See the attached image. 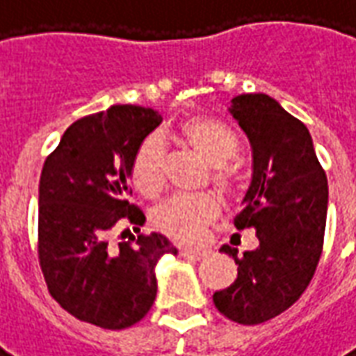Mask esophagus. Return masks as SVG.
I'll list each match as a JSON object with an SVG mask.
<instances>
[{"mask_svg": "<svg viewBox=\"0 0 356 356\" xmlns=\"http://www.w3.org/2000/svg\"><path fill=\"white\" fill-rule=\"evenodd\" d=\"M181 255L183 257H191V259H206L209 255L208 250H193V248H181Z\"/></svg>", "mask_w": 356, "mask_h": 356, "instance_id": "1", "label": "esophagus"}]
</instances>
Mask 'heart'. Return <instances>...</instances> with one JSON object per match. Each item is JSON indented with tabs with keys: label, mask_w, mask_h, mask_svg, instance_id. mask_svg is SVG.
Instances as JSON below:
<instances>
[{
	"label": "heart",
	"mask_w": 356,
	"mask_h": 356,
	"mask_svg": "<svg viewBox=\"0 0 356 356\" xmlns=\"http://www.w3.org/2000/svg\"><path fill=\"white\" fill-rule=\"evenodd\" d=\"M188 147L211 162V183L221 194L236 193L242 168L234 156L240 152V137L231 124L219 118L193 116L179 125ZM131 181L140 193L154 196L165 183V147L158 135H147L131 158ZM221 211L213 194H177L154 209L158 231L177 242H196Z\"/></svg>",
	"instance_id": "obj_1"
}]
</instances>
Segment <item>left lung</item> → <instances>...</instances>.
Returning a JSON list of instances; mask_svg holds the SVG:
<instances>
[{
	"instance_id": "left-lung-1",
	"label": "left lung",
	"mask_w": 356,
	"mask_h": 356,
	"mask_svg": "<svg viewBox=\"0 0 356 356\" xmlns=\"http://www.w3.org/2000/svg\"><path fill=\"white\" fill-rule=\"evenodd\" d=\"M231 114L254 152L234 227L255 229L259 246L242 255L229 244L221 248L238 265V276L213 293V303L238 324H261L293 305L313 278L324 244L328 179L305 124L268 95L234 97Z\"/></svg>"
}]
</instances>
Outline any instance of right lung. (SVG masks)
<instances>
[{"mask_svg": "<svg viewBox=\"0 0 356 356\" xmlns=\"http://www.w3.org/2000/svg\"><path fill=\"white\" fill-rule=\"evenodd\" d=\"M160 122L152 108L114 104L74 122L43 163L38 217L43 278L65 311L101 328L139 322L156 299V263L177 254L162 234H140L145 213L129 202L133 152ZM127 224L137 237L123 228ZM116 228L124 229L120 243L109 240Z\"/></svg>", "mask_w": 356, "mask_h": 356, "instance_id": "add662e5", "label": "right lung"}]
</instances>
